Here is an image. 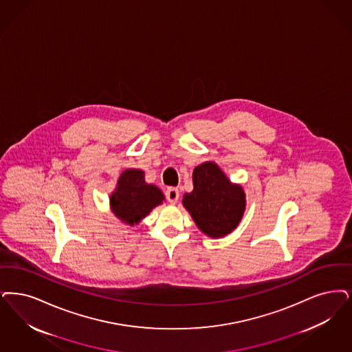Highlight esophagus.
<instances>
[{
  "label": "esophagus",
  "instance_id": "esophagus-1",
  "mask_svg": "<svg viewBox=\"0 0 352 352\" xmlns=\"http://www.w3.org/2000/svg\"><path fill=\"white\" fill-rule=\"evenodd\" d=\"M166 197H168L170 203L175 204L178 201V199H179V191L175 187H169L166 190Z\"/></svg>",
  "mask_w": 352,
  "mask_h": 352
}]
</instances>
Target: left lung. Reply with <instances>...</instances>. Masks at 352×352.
Instances as JSON below:
<instances>
[{"mask_svg":"<svg viewBox=\"0 0 352 352\" xmlns=\"http://www.w3.org/2000/svg\"><path fill=\"white\" fill-rule=\"evenodd\" d=\"M194 190L183 195V207L208 237L221 239L239 226L246 210V195L239 183L230 182L213 161L192 171Z\"/></svg>","mask_w":352,"mask_h":352,"instance_id":"1","label":"left lung"}]
</instances>
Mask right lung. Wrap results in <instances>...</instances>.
<instances>
[{
    "label": "right lung",
    "instance_id": "1",
    "mask_svg": "<svg viewBox=\"0 0 352 352\" xmlns=\"http://www.w3.org/2000/svg\"><path fill=\"white\" fill-rule=\"evenodd\" d=\"M164 200L165 195L157 186L145 182L142 170L126 169L120 174L110 195V208L122 223L133 226Z\"/></svg>",
    "mask_w": 352,
    "mask_h": 352
}]
</instances>
